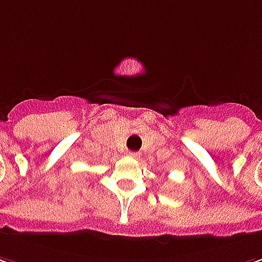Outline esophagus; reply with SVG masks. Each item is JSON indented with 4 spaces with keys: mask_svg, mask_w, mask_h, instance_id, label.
I'll use <instances>...</instances> for the list:
<instances>
[{
    "mask_svg": "<svg viewBox=\"0 0 262 262\" xmlns=\"http://www.w3.org/2000/svg\"><path fill=\"white\" fill-rule=\"evenodd\" d=\"M127 155H129L130 158H139V152H133V150H130V152H127Z\"/></svg>",
    "mask_w": 262,
    "mask_h": 262,
    "instance_id": "esophagus-1",
    "label": "esophagus"
}]
</instances>
